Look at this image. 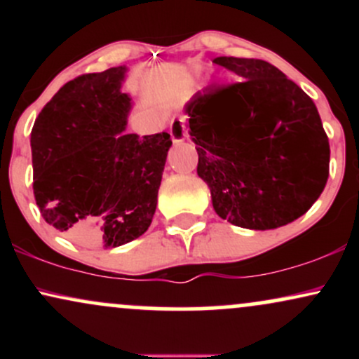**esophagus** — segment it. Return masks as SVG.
Returning <instances> with one entry per match:
<instances>
[{
  "label": "esophagus",
  "instance_id": "obj_1",
  "mask_svg": "<svg viewBox=\"0 0 359 359\" xmlns=\"http://www.w3.org/2000/svg\"><path fill=\"white\" fill-rule=\"evenodd\" d=\"M170 137L174 143H182L185 137H187V131H185V125L182 118H177L170 123Z\"/></svg>",
  "mask_w": 359,
  "mask_h": 359
}]
</instances>
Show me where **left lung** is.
<instances>
[{
  "mask_svg": "<svg viewBox=\"0 0 359 359\" xmlns=\"http://www.w3.org/2000/svg\"><path fill=\"white\" fill-rule=\"evenodd\" d=\"M240 82L212 86L185 104L197 175L222 219L275 229L306 214L329 177V140L314 101L275 65L216 57Z\"/></svg>",
  "mask_w": 359,
  "mask_h": 359,
  "instance_id": "8db88e82",
  "label": "left lung"
}]
</instances>
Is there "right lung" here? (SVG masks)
<instances>
[{
  "label": "right lung",
  "instance_id": "right-lung-1",
  "mask_svg": "<svg viewBox=\"0 0 359 359\" xmlns=\"http://www.w3.org/2000/svg\"><path fill=\"white\" fill-rule=\"evenodd\" d=\"M126 65L69 81L32 130L34 194L43 219L81 245L116 248L150 228L170 135L126 133Z\"/></svg>",
  "mask_w": 359,
  "mask_h": 359
}]
</instances>
